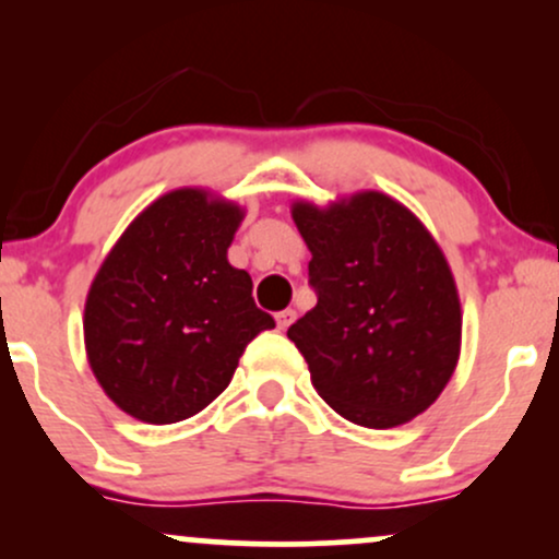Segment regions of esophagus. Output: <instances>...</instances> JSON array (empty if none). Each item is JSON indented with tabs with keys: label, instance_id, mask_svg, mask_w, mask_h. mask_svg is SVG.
<instances>
[{
	"label": "esophagus",
	"instance_id": "1",
	"mask_svg": "<svg viewBox=\"0 0 559 559\" xmlns=\"http://www.w3.org/2000/svg\"><path fill=\"white\" fill-rule=\"evenodd\" d=\"M294 320H297V312H294V310H281L278 316H275V323H278L281 331H286L288 325L294 323Z\"/></svg>",
	"mask_w": 559,
	"mask_h": 559
}]
</instances>
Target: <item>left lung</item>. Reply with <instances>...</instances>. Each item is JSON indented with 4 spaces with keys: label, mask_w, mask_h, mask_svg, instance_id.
<instances>
[{
    "label": "left lung",
    "mask_w": 559,
    "mask_h": 559,
    "mask_svg": "<svg viewBox=\"0 0 559 559\" xmlns=\"http://www.w3.org/2000/svg\"><path fill=\"white\" fill-rule=\"evenodd\" d=\"M312 252L318 305L288 329L312 386L346 420L394 428L444 391L460 357L463 316L444 252L426 226L381 191L292 207Z\"/></svg>",
    "instance_id": "8db88e82"
}]
</instances>
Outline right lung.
I'll return each instance as SVG.
<instances>
[{
	"mask_svg": "<svg viewBox=\"0 0 559 559\" xmlns=\"http://www.w3.org/2000/svg\"><path fill=\"white\" fill-rule=\"evenodd\" d=\"M239 204L176 189L141 213L102 262L83 312L96 381L155 426L197 415L228 386L239 357L275 320L228 262Z\"/></svg>",
	"mask_w": 559,
	"mask_h": 559,
	"instance_id": "1",
	"label": "right lung"
}]
</instances>
